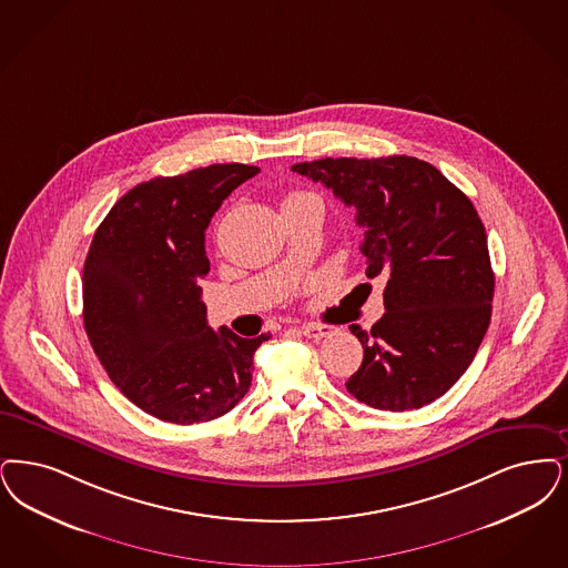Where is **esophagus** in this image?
<instances>
[{"label": "esophagus", "instance_id": "34e87169", "mask_svg": "<svg viewBox=\"0 0 568 568\" xmlns=\"http://www.w3.org/2000/svg\"><path fill=\"white\" fill-rule=\"evenodd\" d=\"M302 334L318 341V338H325V336L334 334V327L332 325H323V323H304L302 325Z\"/></svg>", "mask_w": 568, "mask_h": 568}]
</instances>
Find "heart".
<instances>
[{
    "mask_svg": "<svg viewBox=\"0 0 568 568\" xmlns=\"http://www.w3.org/2000/svg\"><path fill=\"white\" fill-rule=\"evenodd\" d=\"M295 196H300V194H292V196H290V199H295ZM290 199H287V201H290Z\"/></svg>",
    "mask_w": 568,
    "mask_h": 568,
    "instance_id": "1",
    "label": "heart"
}]
</instances>
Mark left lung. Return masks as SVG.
I'll return each instance as SVG.
<instances>
[{
  "label": "left lung",
  "mask_w": 568,
  "mask_h": 568,
  "mask_svg": "<svg viewBox=\"0 0 568 568\" xmlns=\"http://www.w3.org/2000/svg\"><path fill=\"white\" fill-rule=\"evenodd\" d=\"M292 171L357 211L365 274L386 276L385 315L369 332L351 325L364 362L346 390L376 409L432 404L474 362L493 315L495 274L476 206L412 156L321 159Z\"/></svg>",
  "instance_id": "left-lung-1"
}]
</instances>
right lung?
I'll return each mask as SVG.
<instances>
[{
  "label": "right lung",
  "mask_w": 568,
  "mask_h": 568,
  "mask_svg": "<svg viewBox=\"0 0 568 568\" xmlns=\"http://www.w3.org/2000/svg\"><path fill=\"white\" fill-rule=\"evenodd\" d=\"M260 169L209 164L129 190L92 236L84 262V327L99 362L136 408L175 425L206 423L251 386L243 338L206 323L204 230L232 190Z\"/></svg>",
  "instance_id": "add662e5"
}]
</instances>
